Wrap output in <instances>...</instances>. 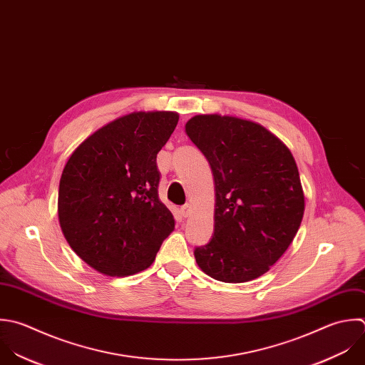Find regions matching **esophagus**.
Here are the masks:
<instances>
[{"label":"esophagus","instance_id":"obj_1","mask_svg":"<svg viewBox=\"0 0 365 365\" xmlns=\"http://www.w3.org/2000/svg\"><path fill=\"white\" fill-rule=\"evenodd\" d=\"M190 213H192V205L186 203L185 206H182V207H180V215H182L183 217H189V216H190Z\"/></svg>","mask_w":365,"mask_h":365}]
</instances>
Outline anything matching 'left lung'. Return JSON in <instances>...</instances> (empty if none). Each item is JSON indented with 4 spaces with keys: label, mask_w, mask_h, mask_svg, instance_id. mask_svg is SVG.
I'll return each instance as SVG.
<instances>
[{
    "label": "left lung",
    "mask_w": 365,
    "mask_h": 365,
    "mask_svg": "<svg viewBox=\"0 0 365 365\" xmlns=\"http://www.w3.org/2000/svg\"><path fill=\"white\" fill-rule=\"evenodd\" d=\"M185 130L215 180V230L195 250L197 266L225 283L263 276L289 249L304 215L290 149L260 123L230 115H196Z\"/></svg>",
    "instance_id": "obj_1"
}]
</instances>
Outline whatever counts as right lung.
<instances>
[{
  "instance_id": "add662e5",
  "label": "right lung",
  "mask_w": 365,
  "mask_h": 365,
  "mask_svg": "<svg viewBox=\"0 0 365 365\" xmlns=\"http://www.w3.org/2000/svg\"><path fill=\"white\" fill-rule=\"evenodd\" d=\"M179 113L136 110L89 135L59 180L58 219L71 249L93 270L125 277L148 269L175 219L159 200L156 156Z\"/></svg>"
}]
</instances>
